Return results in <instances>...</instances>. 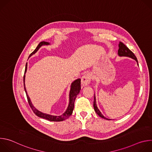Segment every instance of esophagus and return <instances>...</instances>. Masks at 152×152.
I'll return each mask as SVG.
<instances>
[{
    "label": "esophagus",
    "instance_id": "esophagus-1",
    "mask_svg": "<svg viewBox=\"0 0 152 152\" xmlns=\"http://www.w3.org/2000/svg\"><path fill=\"white\" fill-rule=\"evenodd\" d=\"M91 76L90 73L85 74L81 78V83L83 86H86L88 85L91 80Z\"/></svg>",
    "mask_w": 152,
    "mask_h": 152
}]
</instances>
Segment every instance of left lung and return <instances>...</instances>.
Masks as SVG:
<instances>
[{
    "label": "left lung",
    "instance_id": "8db88e82",
    "mask_svg": "<svg viewBox=\"0 0 152 152\" xmlns=\"http://www.w3.org/2000/svg\"><path fill=\"white\" fill-rule=\"evenodd\" d=\"M119 49H118V55L120 56H129L130 58H132L133 59H134L135 61H137V62H138L137 58L135 56V55H134V53L130 50L122 42H120L119 45ZM94 111H96V113L98 115H99L100 117L103 118H106L105 117H104V116L102 114V113H100V111H99V110L98 109V107L97 106L96 104V97L94 95Z\"/></svg>",
    "mask_w": 152,
    "mask_h": 152
}]
</instances>
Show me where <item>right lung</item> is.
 I'll list each match as a JSON object with an SVG mask.
<instances>
[{
	"mask_svg": "<svg viewBox=\"0 0 152 152\" xmlns=\"http://www.w3.org/2000/svg\"><path fill=\"white\" fill-rule=\"evenodd\" d=\"M49 45V42H46V41H41V42H40L39 44L37 47V48L35 49V50L32 53H31V55H29V57H30L31 55L34 54L42 45ZM27 66H28V64L26 63V67H25V75L23 76L24 88H25V91L26 94V97H27L28 102L29 103V104L31 108L32 109V110L34 113V114L35 115H37L38 117H39L46 119V120H48L49 121H61L65 120H66L67 118H68L73 113V110L74 109V104H75V99L76 98L77 95L79 93L80 90V79H78L75 80L72 83L71 90H70V102H69V104L68 108H67V110H66V111L61 116L50 115H49V114L42 113L39 112V111H38L37 110H36L35 108L34 107V106L32 105V103H31V102L30 100V99H29L28 95L27 94V92H26V88H25V73H26V70H27Z\"/></svg>",
	"mask_w": 152,
	"mask_h": 152,
	"instance_id": "obj_1",
	"label": "right lung"
}]
</instances>
